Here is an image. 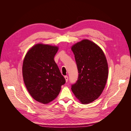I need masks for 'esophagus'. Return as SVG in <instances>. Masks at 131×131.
<instances>
[{"label":"esophagus","mask_w":131,"mask_h":131,"mask_svg":"<svg viewBox=\"0 0 131 131\" xmlns=\"http://www.w3.org/2000/svg\"><path fill=\"white\" fill-rule=\"evenodd\" d=\"M64 78H65V79H66V82L68 81V76H65V77H64Z\"/></svg>","instance_id":"1"}]
</instances>
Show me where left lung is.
<instances>
[{"mask_svg":"<svg viewBox=\"0 0 131 131\" xmlns=\"http://www.w3.org/2000/svg\"><path fill=\"white\" fill-rule=\"evenodd\" d=\"M72 50L78 70L77 82L72 90L82 104L92 102L103 91L108 76V66L102 50L85 39L74 45Z\"/></svg>","mask_w":131,"mask_h":131,"instance_id":"left-lung-1","label":"left lung"}]
</instances>
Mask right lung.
I'll use <instances>...</instances> for the list:
<instances>
[{"label":"right lung","instance_id":"1","mask_svg":"<svg viewBox=\"0 0 131 131\" xmlns=\"http://www.w3.org/2000/svg\"><path fill=\"white\" fill-rule=\"evenodd\" d=\"M58 47L39 43L28 51L23 63L22 74L26 88L35 100L43 104L56 98L66 83L54 57Z\"/></svg>","mask_w":131,"mask_h":131}]
</instances>
